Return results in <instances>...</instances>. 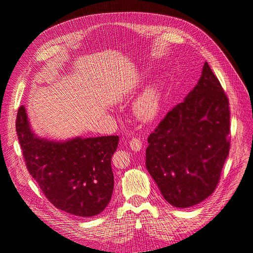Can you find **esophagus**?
<instances>
[{
	"label": "esophagus",
	"instance_id": "34e87169",
	"mask_svg": "<svg viewBox=\"0 0 253 253\" xmlns=\"http://www.w3.org/2000/svg\"><path fill=\"white\" fill-rule=\"evenodd\" d=\"M128 145L129 148H131L133 151H136L138 152L141 150V147H142V141L138 138H132L131 140L128 141Z\"/></svg>",
	"mask_w": 253,
	"mask_h": 253
}]
</instances>
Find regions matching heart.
<instances>
[{"label":"heart","instance_id":"1","mask_svg":"<svg viewBox=\"0 0 253 253\" xmlns=\"http://www.w3.org/2000/svg\"><path fill=\"white\" fill-rule=\"evenodd\" d=\"M163 105V89L158 82H152L144 87L134 101V113L142 121L154 120Z\"/></svg>","mask_w":253,"mask_h":253}]
</instances>
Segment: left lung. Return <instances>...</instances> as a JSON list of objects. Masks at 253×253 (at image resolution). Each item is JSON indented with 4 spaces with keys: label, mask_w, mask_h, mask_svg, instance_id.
<instances>
[{
    "label": "left lung",
    "mask_w": 253,
    "mask_h": 253,
    "mask_svg": "<svg viewBox=\"0 0 253 253\" xmlns=\"http://www.w3.org/2000/svg\"><path fill=\"white\" fill-rule=\"evenodd\" d=\"M229 101L205 62L200 80L148 138L145 167L165 200L189 208L215 190L229 154Z\"/></svg>",
    "instance_id": "left-lung-1"
}]
</instances>
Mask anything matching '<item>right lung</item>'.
I'll return each instance as SVG.
<instances>
[{
	"instance_id": "1",
	"label": "right lung",
	"mask_w": 253,
	"mask_h": 253,
	"mask_svg": "<svg viewBox=\"0 0 253 253\" xmlns=\"http://www.w3.org/2000/svg\"><path fill=\"white\" fill-rule=\"evenodd\" d=\"M16 128L28 172L53 206L80 217L96 216L106 208L114 190L111 158L118 136L43 138L34 132L24 105Z\"/></svg>"
}]
</instances>
